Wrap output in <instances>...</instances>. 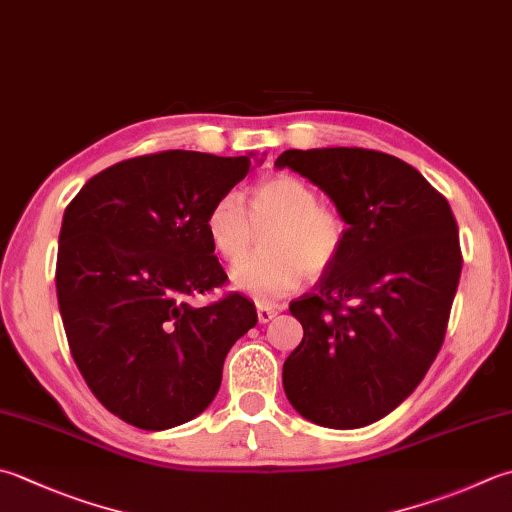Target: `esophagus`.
I'll return each instance as SVG.
<instances>
[{
    "label": "esophagus",
    "mask_w": 512,
    "mask_h": 512,
    "mask_svg": "<svg viewBox=\"0 0 512 512\" xmlns=\"http://www.w3.org/2000/svg\"><path fill=\"white\" fill-rule=\"evenodd\" d=\"M277 315V308L275 306H268V304H259L257 306V319L262 324H266V322H270V319H273Z\"/></svg>",
    "instance_id": "esophagus-1"
}]
</instances>
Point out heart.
I'll return each mask as SVG.
<instances>
[{"label": "heart", "mask_w": 512, "mask_h": 512, "mask_svg": "<svg viewBox=\"0 0 512 512\" xmlns=\"http://www.w3.org/2000/svg\"><path fill=\"white\" fill-rule=\"evenodd\" d=\"M275 223L265 238L268 254L245 260L252 247V224ZM206 235L217 255L235 264L233 286L257 302H273L302 284L304 275H324L342 257L348 219L335 206L319 204L317 190L304 179L277 175L257 184L248 210L237 193H224L210 204Z\"/></svg>", "instance_id": "1"}]
</instances>
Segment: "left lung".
<instances>
[{
    "instance_id": "8db88e82",
    "label": "left lung",
    "mask_w": 512,
    "mask_h": 512,
    "mask_svg": "<svg viewBox=\"0 0 512 512\" xmlns=\"http://www.w3.org/2000/svg\"><path fill=\"white\" fill-rule=\"evenodd\" d=\"M275 166L322 188L350 226L339 262L290 302L304 339L284 362L286 397L319 426H368L444 344L464 262L455 215L419 170L379 150H286Z\"/></svg>"
}]
</instances>
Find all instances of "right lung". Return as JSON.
<instances>
[{
	"label": "right lung",
	"instance_id": "obj_1",
	"mask_svg": "<svg viewBox=\"0 0 512 512\" xmlns=\"http://www.w3.org/2000/svg\"><path fill=\"white\" fill-rule=\"evenodd\" d=\"M253 159L195 150L124 159L66 206L55 286L70 355L90 393L130 426L166 430L202 413L230 346L257 324L239 293L188 304L226 284L204 219Z\"/></svg>",
	"mask_w": 512,
	"mask_h": 512
}]
</instances>
